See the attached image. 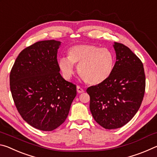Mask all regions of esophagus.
Masks as SVG:
<instances>
[{
	"mask_svg": "<svg viewBox=\"0 0 157 157\" xmlns=\"http://www.w3.org/2000/svg\"><path fill=\"white\" fill-rule=\"evenodd\" d=\"M77 91H78V94H82V93H83L84 91V89H82L80 86H77Z\"/></svg>",
	"mask_w": 157,
	"mask_h": 157,
	"instance_id": "esophagus-1",
	"label": "esophagus"
}]
</instances>
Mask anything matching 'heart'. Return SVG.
<instances>
[{
    "mask_svg": "<svg viewBox=\"0 0 157 157\" xmlns=\"http://www.w3.org/2000/svg\"><path fill=\"white\" fill-rule=\"evenodd\" d=\"M115 58L107 48L92 44H79L68 50V57L58 60V67L63 78L69 79L75 72L74 65L78 66V73L89 84L97 85L105 82L113 72Z\"/></svg>",
    "mask_w": 157,
    "mask_h": 157,
    "instance_id": "heart-1",
    "label": "heart"
}]
</instances>
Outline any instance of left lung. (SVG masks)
<instances>
[{
  "instance_id": "left-lung-1",
  "label": "left lung",
  "mask_w": 157,
  "mask_h": 157,
  "mask_svg": "<svg viewBox=\"0 0 157 157\" xmlns=\"http://www.w3.org/2000/svg\"><path fill=\"white\" fill-rule=\"evenodd\" d=\"M116 62L105 82L86 89L94 120L107 129L124 126L139 111L144 97L145 75L141 61L124 45L114 42Z\"/></svg>"
}]
</instances>
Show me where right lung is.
<instances>
[{
	"label": "right lung",
	"instance_id": "1",
	"mask_svg": "<svg viewBox=\"0 0 157 157\" xmlns=\"http://www.w3.org/2000/svg\"><path fill=\"white\" fill-rule=\"evenodd\" d=\"M61 42L38 41L21 51L10 72L12 95L23 120L36 129L52 131L67 118L76 86L59 73Z\"/></svg>",
	"mask_w": 157,
	"mask_h": 157
}]
</instances>
